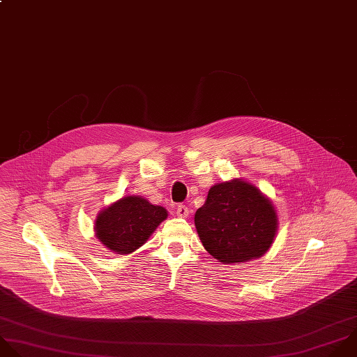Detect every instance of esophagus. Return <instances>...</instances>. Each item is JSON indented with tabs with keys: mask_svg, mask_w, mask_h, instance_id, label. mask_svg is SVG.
Listing matches in <instances>:
<instances>
[{
	"mask_svg": "<svg viewBox=\"0 0 357 357\" xmlns=\"http://www.w3.org/2000/svg\"><path fill=\"white\" fill-rule=\"evenodd\" d=\"M176 214H178L179 217H182V218H186V217H189V214H190V210H189L186 206H183V204H179V206L176 207Z\"/></svg>",
	"mask_w": 357,
	"mask_h": 357,
	"instance_id": "obj_1",
	"label": "esophagus"
}]
</instances>
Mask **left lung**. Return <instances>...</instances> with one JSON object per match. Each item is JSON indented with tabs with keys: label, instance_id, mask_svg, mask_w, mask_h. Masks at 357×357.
<instances>
[{
	"label": "left lung",
	"instance_id": "obj_1",
	"mask_svg": "<svg viewBox=\"0 0 357 357\" xmlns=\"http://www.w3.org/2000/svg\"><path fill=\"white\" fill-rule=\"evenodd\" d=\"M278 224L272 202L243 179L211 186L204 204L195 214L204 250L227 265L265 255L273 244Z\"/></svg>",
	"mask_w": 357,
	"mask_h": 357
}]
</instances>
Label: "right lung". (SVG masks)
I'll return each mask as SVG.
<instances>
[{
	"label": "right lung",
	"mask_w": 357,
	"mask_h": 357,
	"mask_svg": "<svg viewBox=\"0 0 357 357\" xmlns=\"http://www.w3.org/2000/svg\"><path fill=\"white\" fill-rule=\"evenodd\" d=\"M167 217L164 207L142 196H125L98 214L95 235L107 250L119 255L132 254L146 244Z\"/></svg>",
	"instance_id": "right-lung-1"
}]
</instances>
